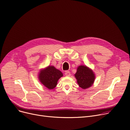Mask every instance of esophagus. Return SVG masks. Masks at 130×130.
Segmentation results:
<instances>
[{
  "label": "esophagus",
  "mask_w": 130,
  "mask_h": 130,
  "mask_svg": "<svg viewBox=\"0 0 130 130\" xmlns=\"http://www.w3.org/2000/svg\"><path fill=\"white\" fill-rule=\"evenodd\" d=\"M65 74L66 76H71V73L69 71H66L65 73Z\"/></svg>",
  "instance_id": "1"
}]
</instances>
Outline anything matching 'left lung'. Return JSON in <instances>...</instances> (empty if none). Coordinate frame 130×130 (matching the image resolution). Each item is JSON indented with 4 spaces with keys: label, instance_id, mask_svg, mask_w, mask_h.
Here are the masks:
<instances>
[{
    "label": "left lung",
    "instance_id": "8db88e82",
    "mask_svg": "<svg viewBox=\"0 0 130 130\" xmlns=\"http://www.w3.org/2000/svg\"><path fill=\"white\" fill-rule=\"evenodd\" d=\"M74 76L79 86L83 90L92 86L95 79V75L93 70L86 65L78 66Z\"/></svg>",
    "mask_w": 130,
    "mask_h": 130
}]
</instances>
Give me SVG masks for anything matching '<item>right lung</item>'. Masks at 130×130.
I'll list each match as a JSON object with an SVG mask.
<instances>
[{
	"mask_svg": "<svg viewBox=\"0 0 130 130\" xmlns=\"http://www.w3.org/2000/svg\"><path fill=\"white\" fill-rule=\"evenodd\" d=\"M40 83L49 90H53L57 84L58 79L63 76L61 71L54 66H48L40 70L38 75Z\"/></svg>",
	"mask_w": 130,
	"mask_h": 130,
	"instance_id": "right-lung-1",
	"label": "right lung"
}]
</instances>
